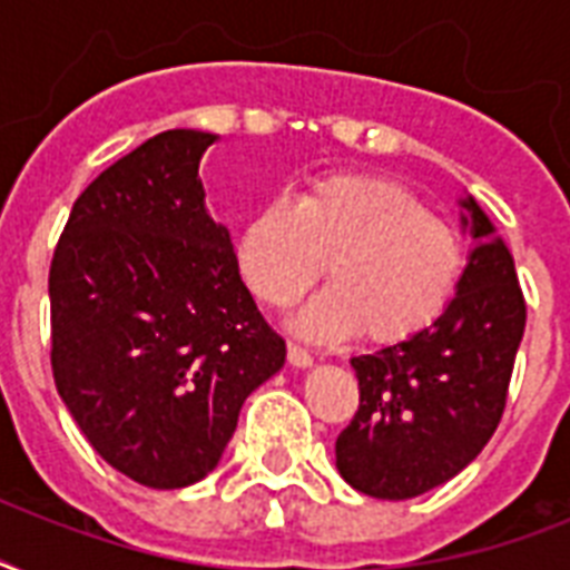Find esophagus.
Segmentation results:
<instances>
[{
  "label": "esophagus",
  "mask_w": 570,
  "mask_h": 570,
  "mask_svg": "<svg viewBox=\"0 0 570 570\" xmlns=\"http://www.w3.org/2000/svg\"><path fill=\"white\" fill-rule=\"evenodd\" d=\"M286 357H289V364L298 366V370H304V366L313 364L311 352H307L304 346H298V343H289V346H286Z\"/></svg>",
  "instance_id": "obj_1"
}]
</instances>
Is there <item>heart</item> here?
<instances>
[{
	"label": "heart",
	"instance_id": "heart-1",
	"mask_svg": "<svg viewBox=\"0 0 570 570\" xmlns=\"http://www.w3.org/2000/svg\"><path fill=\"white\" fill-rule=\"evenodd\" d=\"M325 263L331 289L302 313L298 328L396 346L450 304L464 248L455 227L429 213L414 189L370 171L311 177L295 204L272 197L242 227V275L272 311L302 302Z\"/></svg>",
	"mask_w": 570,
	"mask_h": 570
}]
</instances>
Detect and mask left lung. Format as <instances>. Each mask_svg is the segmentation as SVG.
Returning a JSON list of instances; mask_svg holds the SVG:
<instances>
[{
    "instance_id": "1",
    "label": "left lung",
    "mask_w": 570,
    "mask_h": 570,
    "mask_svg": "<svg viewBox=\"0 0 570 570\" xmlns=\"http://www.w3.org/2000/svg\"><path fill=\"white\" fill-rule=\"evenodd\" d=\"M482 242L450 307L416 337L352 357L361 402L337 438V470L379 500H411L468 468L505 411L527 325L514 259L473 197ZM468 224V218H464Z\"/></svg>"
}]
</instances>
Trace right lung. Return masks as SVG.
I'll return each instance as SVG.
<instances>
[{"label": "right lung", "mask_w": 570, "mask_h": 570, "mask_svg": "<svg viewBox=\"0 0 570 570\" xmlns=\"http://www.w3.org/2000/svg\"><path fill=\"white\" fill-rule=\"evenodd\" d=\"M213 132L168 129L76 197L49 266L52 379L102 461L186 488L218 464L286 343L204 209Z\"/></svg>", "instance_id": "right-lung-1"}]
</instances>
